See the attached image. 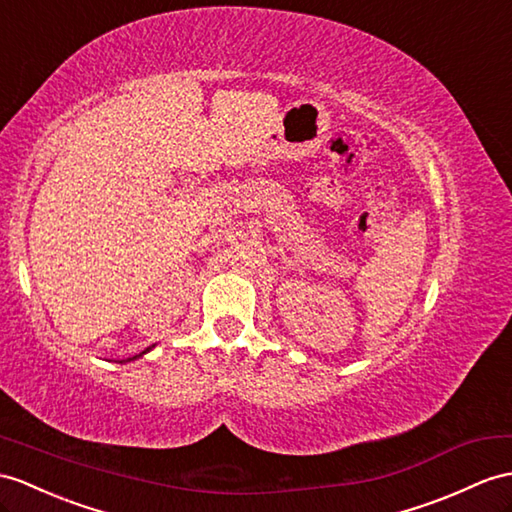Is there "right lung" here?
Segmentation results:
<instances>
[{
  "label": "right lung",
  "instance_id": "add662e5",
  "mask_svg": "<svg viewBox=\"0 0 512 512\" xmlns=\"http://www.w3.org/2000/svg\"><path fill=\"white\" fill-rule=\"evenodd\" d=\"M147 350H149V347H147ZM147 350H145V352H147ZM145 352H141V354H145ZM141 354H139V356H141ZM128 360H130V358H128Z\"/></svg>",
  "mask_w": 512,
  "mask_h": 512
}]
</instances>
